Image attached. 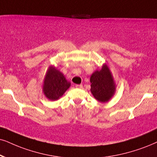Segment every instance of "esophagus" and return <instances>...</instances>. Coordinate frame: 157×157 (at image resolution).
<instances>
[{"label":"esophagus","instance_id":"34e87169","mask_svg":"<svg viewBox=\"0 0 157 157\" xmlns=\"http://www.w3.org/2000/svg\"><path fill=\"white\" fill-rule=\"evenodd\" d=\"M77 88H82V85H75Z\"/></svg>","mask_w":157,"mask_h":157}]
</instances>
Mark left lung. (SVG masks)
Returning <instances> with one entry per match:
<instances>
[{
	"instance_id": "left-lung-1",
	"label": "left lung",
	"mask_w": 157,
	"mask_h": 157,
	"mask_svg": "<svg viewBox=\"0 0 157 157\" xmlns=\"http://www.w3.org/2000/svg\"><path fill=\"white\" fill-rule=\"evenodd\" d=\"M90 91L94 98L101 103L109 101L114 96L115 86L113 77L106 64L101 70H96L91 75Z\"/></svg>"
}]
</instances>
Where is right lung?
Instances as JSON below:
<instances>
[{
	"mask_svg": "<svg viewBox=\"0 0 157 157\" xmlns=\"http://www.w3.org/2000/svg\"><path fill=\"white\" fill-rule=\"evenodd\" d=\"M71 83L56 67L50 66L45 74L43 85V92L47 98L56 101L64 95Z\"/></svg>",
	"mask_w": 157,
	"mask_h": 157,
	"instance_id": "obj_1",
	"label": "right lung"
}]
</instances>
